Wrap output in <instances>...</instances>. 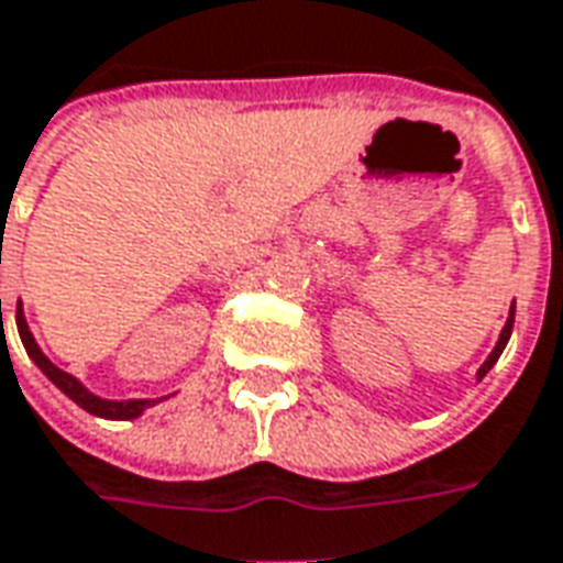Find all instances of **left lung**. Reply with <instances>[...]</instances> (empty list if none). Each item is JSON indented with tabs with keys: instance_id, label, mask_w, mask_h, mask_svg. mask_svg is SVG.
<instances>
[{
	"instance_id": "8db88e82",
	"label": "left lung",
	"mask_w": 563,
	"mask_h": 563,
	"mask_svg": "<svg viewBox=\"0 0 563 563\" xmlns=\"http://www.w3.org/2000/svg\"><path fill=\"white\" fill-rule=\"evenodd\" d=\"M512 321H516V309H509V318H506L504 330H500V339H497V345H494V352L488 354V361H485V364L479 366V373H476V376H479V378H485V373H488V369H492V366L497 364V357L504 354L506 342H509V336H512Z\"/></svg>"
}]
</instances>
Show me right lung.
I'll list each match as a JSON object with an SVG mask.
<instances>
[{"label": "right lung", "mask_w": 563, "mask_h": 563, "mask_svg": "<svg viewBox=\"0 0 563 563\" xmlns=\"http://www.w3.org/2000/svg\"><path fill=\"white\" fill-rule=\"evenodd\" d=\"M18 333H20V342H23V349L26 354L33 357V364L45 373L54 385H57L69 400H75L81 406L84 412H90V416H99V418H111V421H130V418H139L145 412L147 406H154V402L161 400H102L97 394H90V390L84 388L81 382L69 373H63L59 366H54L51 361L45 357V352L38 349V342L35 336L30 333V327H26V318H23V309H20L18 302Z\"/></svg>", "instance_id": "add662e5"}]
</instances>
